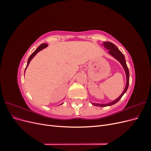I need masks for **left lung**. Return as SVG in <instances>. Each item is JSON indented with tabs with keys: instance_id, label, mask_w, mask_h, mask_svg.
<instances>
[{
	"instance_id": "left-lung-1",
	"label": "left lung",
	"mask_w": 151,
	"mask_h": 151,
	"mask_svg": "<svg viewBox=\"0 0 151 151\" xmlns=\"http://www.w3.org/2000/svg\"><path fill=\"white\" fill-rule=\"evenodd\" d=\"M103 46L104 47V48H106V50H108V53L109 55L115 58L116 60H117L118 62H119L122 66L123 67V69H124L125 72V74H126V78H127V83H126V85H125V88L123 90V91L122 92V93L121 94V95L118 98H116L115 100L114 101L109 103H106V104H101V103H91L94 106H100V107H104V106H111V105L116 103L119 100L122 98V97L123 96L128 89V88H129V68L127 67V63H126V60L125 58V56L120 51V50L118 49L116 45H114L113 43H111V42H103L102 44Z\"/></svg>"
}]
</instances>
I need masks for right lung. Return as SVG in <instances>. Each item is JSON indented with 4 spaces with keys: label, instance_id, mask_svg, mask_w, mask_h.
Here are the masks:
<instances>
[{
    "label": "right lung",
    "instance_id": "add662e5",
    "mask_svg": "<svg viewBox=\"0 0 151 151\" xmlns=\"http://www.w3.org/2000/svg\"><path fill=\"white\" fill-rule=\"evenodd\" d=\"M47 47H48V45H47V43H42V44H41V45H40V46H39L37 48H36V50H35V51L31 55V56H30V57H29V58H28V62H27V65H26V68H25V71H26V70L27 67H28V65H29V63H30L31 60H32V59L33 58V57L36 55L37 54V53H38L40 51H41V50H42L43 49ZM62 104H63V103H62Z\"/></svg>",
    "mask_w": 151,
    "mask_h": 151
}]
</instances>
